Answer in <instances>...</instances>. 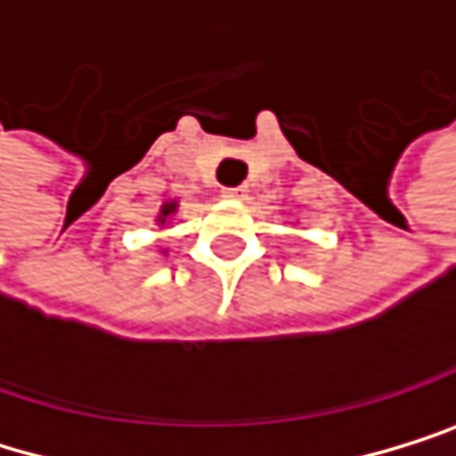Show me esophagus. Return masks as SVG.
<instances>
[{
	"label": "esophagus",
	"instance_id": "esophagus-1",
	"mask_svg": "<svg viewBox=\"0 0 456 456\" xmlns=\"http://www.w3.org/2000/svg\"><path fill=\"white\" fill-rule=\"evenodd\" d=\"M224 196L226 199H243V196H247V187H226Z\"/></svg>",
	"mask_w": 456,
	"mask_h": 456
}]
</instances>
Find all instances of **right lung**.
I'll use <instances>...</instances> for the list:
<instances>
[{"label":"right lung","instance_id":"add662e5","mask_svg":"<svg viewBox=\"0 0 456 456\" xmlns=\"http://www.w3.org/2000/svg\"><path fill=\"white\" fill-rule=\"evenodd\" d=\"M173 209H176V204H165V207H162V218H159V221H165V218L173 213Z\"/></svg>","mask_w":456,"mask_h":456}]
</instances>
